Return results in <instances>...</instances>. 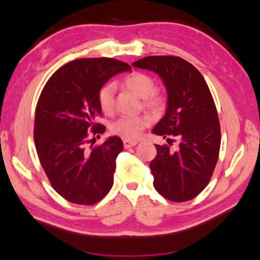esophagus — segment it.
<instances>
[{
	"mask_svg": "<svg viewBox=\"0 0 260 260\" xmlns=\"http://www.w3.org/2000/svg\"><path fill=\"white\" fill-rule=\"evenodd\" d=\"M138 143L139 142L137 141V140H127V139L123 140V147H125V148L134 147V146H137Z\"/></svg>",
	"mask_w": 260,
	"mask_h": 260,
	"instance_id": "1",
	"label": "esophagus"
}]
</instances>
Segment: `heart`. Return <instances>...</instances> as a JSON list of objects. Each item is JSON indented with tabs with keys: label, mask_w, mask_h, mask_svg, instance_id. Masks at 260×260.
<instances>
[{
	"label": "heart",
	"mask_w": 260,
	"mask_h": 260,
	"mask_svg": "<svg viewBox=\"0 0 260 260\" xmlns=\"http://www.w3.org/2000/svg\"><path fill=\"white\" fill-rule=\"evenodd\" d=\"M122 85L129 91L143 98V106L154 114H158L166 108V98L155 91L156 83L154 78L147 74L134 72L122 80ZM98 104L103 113L112 114L114 111V86L105 84L98 90ZM151 119L147 114H140L135 117H121L111 125V132L125 139H137L141 132L149 127Z\"/></svg>",
	"instance_id": "b5f03b06"
}]
</instances>
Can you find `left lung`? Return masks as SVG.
<instances>
[{
  "mask_svg": "<svg viewBox=\"0 0 260 260\" xmlns=\"http://www.w3.org/2000/svg\"><path fill=\"white\" fill-rule=\"evenodd\" d=\"M162 77L168 91L167 113L152 133L171 145H155L157 154L150 162L154 187L175 203L196 198L207 186L217 163L221 128L215 103L205 78L194 66L179 56L150 55L133 62Z\"/></svg>",
  "mask_w": 260,
  "mask_h": 260,
  "instance_id": "obj_1",
  "label": "left lung"
}]
</instances>
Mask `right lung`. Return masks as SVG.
<instances>
[{
  "label": "right lung",
  "instance_id": "1",
  "mask_svg": "<svg viewBox=\"0 0 260 260\" xmlns=\"http://www.w3.org/2000/svg\"><path fill=\"white\" fill-rule=\"evenodd\" d=\"M127 71L129 64L110 57L74 60L57 69L40 93L34 131L37 154L52 187L69 203L93 205L112 187L115 158L123 145L112 137L92 147L94 137L105 132L97 121L102 115L97 94L110 77Z\"/></svg>",
  "mask_w": 260,
  "mask_h": 260
}]
</instances>
